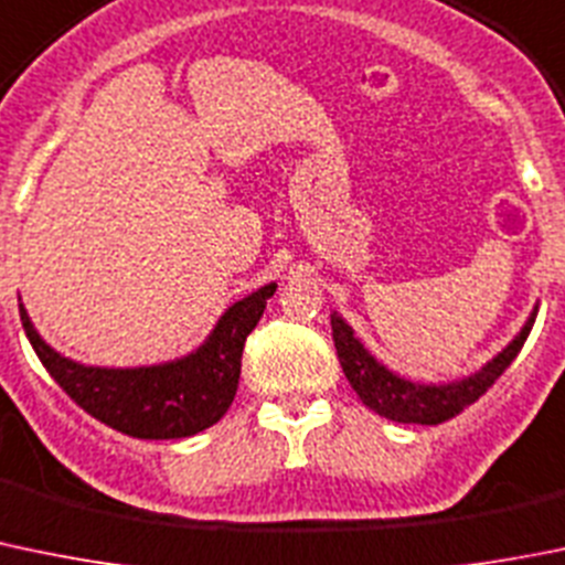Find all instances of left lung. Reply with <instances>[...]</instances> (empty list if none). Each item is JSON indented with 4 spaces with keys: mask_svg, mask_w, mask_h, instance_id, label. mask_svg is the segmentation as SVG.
<instances>
[{
    "mask_svg": "<svg viewBox=\"0 0 565 565\" xmlns=\"http://www.w3.org/2000/svg\"><path fill=\"white\" fill-rule=\"evenodd\" d=\"M535 315H539V306L527 317L522 331L513 337V342L502 353H497L489 364L480 366L475 375L452 383H439V386L436 383H414L408 377H399L392 370H386L355 339L353 328L337 311L331 315L333 348H337L344 377H348L350 386L355 388V394H359L366 408H372L375 414L386 416L392 422H403V425H441V422L461 414L478 397H483L491 388V383L511 366V361L516 359L522 344L527 342L530 331H533Z\"/></svg>",
    "mask_w": 565,
    "mask_h": 565,
    "instance_id": "1",
    "label": "left lung"
}]
</instances>
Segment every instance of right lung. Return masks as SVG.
<instances>
[{
	"label": "right lung",
	"mask_w": 565,
	"mask_h": 565,
	"mask_svg": "<svg viewBox=\"0 0 565 565\" xmlns=\"http://www.w3.org/2000/svg\"><path fill=\"white\" fill-rule=\"evenodd\" d=\"M276 284L228 306L215 331L190 355L168 364L109 370L85 366L49 348L19 306L26 339L49 375L79 408L131 439H188L228 411L239 383L243 348Z\"/></svg>",
	"instance_id": "add662e5"
}]
</instances>
